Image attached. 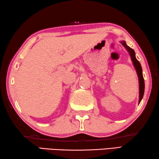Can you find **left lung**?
<instances>
[{
    "instance_id": "left-lung-1",
    "label": "left lung",
    "mask_w": 159,
    "mask_h": 159,
    "mask_svg": "<svg viewBox=\"0 0 159 159\" xmlns=\"http://www.w3.org/2000/svg\"><path fill=\"white\" fill-rule=\"evenodd\" d=\"M121 43L124 46V47L125 48L127 51L129 52V55H130V57L132 58V61L133 62V65L136 69V71L137 72V75H138L139 77V103H140V101H142L143 96H144V77H143V75H142V66L140 65L139 62L137 61V59L135 57V53L134 50L130 47H129L127 45L125 41H122Z\"/></svg>"
}]
</instances>
